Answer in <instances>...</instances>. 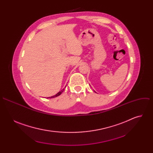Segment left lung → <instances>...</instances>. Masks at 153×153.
Here are the masks:
<instances>
[{"mask_svg": "<svg viewBox=\"0 0 153 153\" xmlns=\"http://www.w3.org/2000/svg\"><path fill=\"white\" fill-rule=\"evenodd\" d=\"M95 92H96V91H95Z\"/></svg>", "mask_w": 153, "mask_h": 153, "instance_id": "8db88e82", "label": "left lung"}]
</instances>
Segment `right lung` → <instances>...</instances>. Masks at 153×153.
Listing matches in <instances>:
<instances>
[{
	"label": "right lung",
	"instance_id": "add662e5",
	"mask_svg": "<svg viewBox=\"0 0 153 153\" xmlns=\"http://www.w3.org/2000/svg\"><path fill=\"white\" fill-rule=\"evenodd\" d=\"M63 90H64V88L63 89H62L60 91H59V93H57L56 95H54V96H51V97H47L48 99V98H54V97H57V96H60L61 94H62V93L63 91Z\"/></svg>",
	"mask_w": 153,
	"mask_h": 153
}]
</instances>
